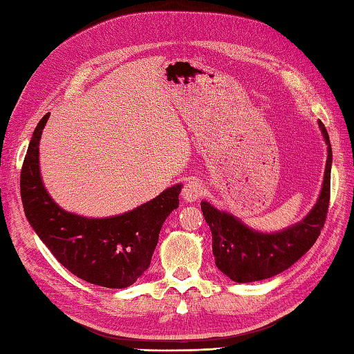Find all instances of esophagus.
Returning <instances> with one entry per match:
<instances>
[{"mask_svg": "<svg viewBox=\"0 0 354 354\" xmlns=\"http://www.w3.org/2000/svg\"><path fill=\"white\" fill-rule=\"evenodd\" d=\"M181 194H183L185 202H194V201H198L202 194H204V187H202V183L199 181V179L193 178L185 183Z\"/></svg>", "mask_w": 354, "mask_h": 354, "instance_id": "obj_1", "label": "esophagus"}]
</instances>
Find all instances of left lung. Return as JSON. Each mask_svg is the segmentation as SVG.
I'll return each instance as SVG.
<instances>
[{
    "instance_id": "obj_1",
    "label": "left lung",
    "mask_w": 354,
    "mask_h": 354,
    "mask_svg": "<svg viewBox=\"0 0 354 354\" xmlns=\"http://www.w3.org/2000/svg\"><path fill=\"white\" fill-rule=\"evenodd\" d=\"M318 126L327 145V162L317 204L303 221L275 232L257 231L231 214L202 201L201 208L212 230L213 254L217 269L236 283L266 280L290 268L317 242L324 227L330 199L332 146L327 129Z\"/></svg>"
}]
</instances>
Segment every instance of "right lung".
Instances as JSON below:
<instances>
[{"label": "right lung", "instance_id": "right-lung-1", "mask_svg": "<svg viewBox=\"0 0 354 354\" xmlns=\"http://www.w3.org/2000/svg\"><path fill=\"white\" fill-rule=\"evenodd\" d=\"M48 117L37 123L21 170L27 221L71 274L103 288H127L150 266L162 223L179 205L183 184L123 214L86 217L66 212L53 201L41 176L39 141Z\"/></svg>", "mask_w": 354, "mask_h": 354}]
</instances>
